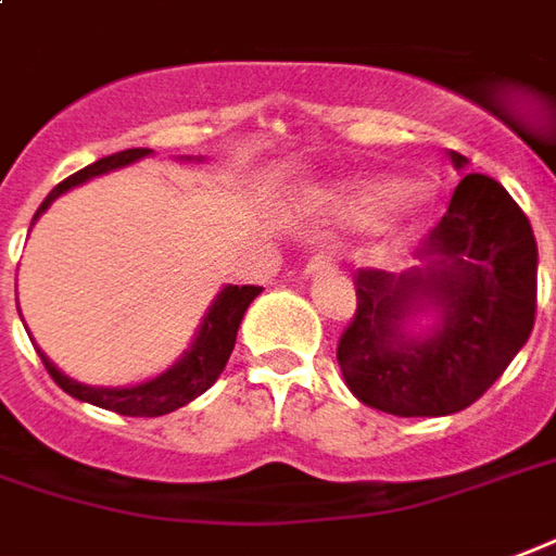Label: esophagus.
<instances>
[{"label":"esophagus","mask_w":556,"mask_h":556,"mask_svg":"<svg viewBox=\"0 0 556 556\" xmlns=\"http://www.w3.org/2000/svg\"><path fill=\"white\" fill-rule=\"evenodd\" d=\"M334 257H331V251H319V254H314L311 257V263H307V275H328L334 273Z\"/></svg>","instance_id":"esophagus-1"}]
</instances>
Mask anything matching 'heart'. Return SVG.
I'll return each mask as SVG.
<instances>
[{
	"label": "heart",
	"mask_w": 556,
	"mask_h": 556,
	"mask_svg": "<svg viewBox=\"0 0 556 556\" xmlns=\"http://www.w3.org/2000/svg\"><path fill=\"white\" fill-rule=\"evenodd\" d=\"M382 201H391V210L396 213H415L424 204V189L408 186V189H394L384 180H355V184L340 186L331 194V206L340 218L346 222H364Z\"/></svg>",
	"instance_id": "b5f03b06"
}]
</instances>
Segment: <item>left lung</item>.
I'll use <instances>...</instances> for the list:
<instances>
[{
	"label": "left lung",
	"instance_id": "8db88e82",
	"mask_svg": "<svg viewBox=\"0 0 556 556\" xmlns=\"http://www.w3.org/2000/svg\"><path fill=\"white\" fill-rule=\"evenodd\" d=\"M456 168L468 160L450 153ZM424 269H358L355 317L338 340V364L364 406L396 417L462 412L497 382L536 323V239L504 186L462 177L447 213L417 251ZM415 301L442 307L429 339L399 323Z\"/></svg>",
	"mask_w": 556,
	"mask_h": 556
}]
</instances>
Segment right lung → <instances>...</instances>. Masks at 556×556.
Returning a JSON list of instances; mask_svg holds the SVG:
<instances>
[{"label": "right lung", "instance_id": "right-lung-1", "mask_svg": "<svg viewBox=\"0 0 556 556\" xmlns=\"http://www.w3.org/2000/svg\"><path fill=\"white\" fill-rule=\"evenodd\" d=\"M148 148H129L121 150V153H112V156H103L97 160L94 165H85L83 172L71 174L67 180L55 186L43 204L38 206L35 218L47 210V206L59 198L62 192H67L71 186H79L85 180H91L97 174H106L112 168H121V165H129V162L148 156ZM263 287H254V283H242V287H225L218 299L213 302V307L206 311L204 323L198 328V338L192 340V346L186 352L180 362L174 364L172 370H165L156 379H150L144 384H136V388H91V384L73 382L67 379L59 367H52V362L40 352V362L47 367V372L52 376V382L62 388L64 394L76 396L83 403H91V406L109 408V412H117V415L127 417H160L168 415L174 408L192 403L194 396H201L216 382L225 364H228L230 352H233V343H237L239 323L245 317V311L254 302V295H261Z\"/></svg>", "mask_w": 556, "mask_h": 556}]
</instances>
